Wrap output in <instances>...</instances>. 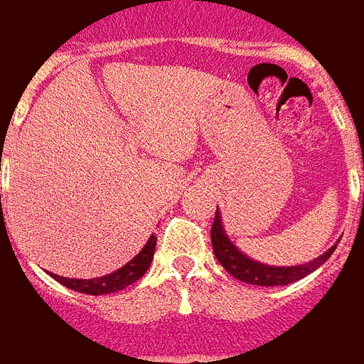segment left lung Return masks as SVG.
Instances as JSON below:
<instances>
[{
	"label": "left lung",
	"instance_id": "obj_1",
	"mask_svg": "<svg viewBox=\"0 0 364 364\" xmlns=\"http://www.w3.org/2000/svg\"><path fill=\"white\" fill-rule=\"evenodd\" d=\"M210 240H213L214 255L220 261L222 267L240 281L257 284V287H281V284L300 281L306 274H310L320 265H323L331 257V253L336 252V245H331L328 252L321 253L320 257L302 263V265H290V267H274L267 263H259V261L252 259L250 255H245L242 250H237L236 244H232V240L224 230L218 208H216L213 230H210Z\"/></svg>",
	"mask_w": 364,
	"mask_h": 364
}]
</instances>
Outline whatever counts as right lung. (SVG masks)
Wrapping results in <instances>:
<instances>
[{"instance_id":"right-lung-1","label":"right lung","mask_w":364,"mask_h":364,"mask_svg":"<svg viewBox=\"0 0 364 364\" xmlns=\"http://www.w3.org/2000/svg\"><path fill=\"white\" fill-rule=\"evenodd\" d=\"M156 242H158V237L150 236V240L142 247V252L138 253L134 259H130L127 265H122L117 271L97 277V279H66V277H60V274L54 273H50V277H54L56 281L62 282L68 289L75 290V292H83V294H91V296L111 294V292L127 289L128 284L142 279L144 273L150 269L151 259H154Z\"/></svg>"}]
</instances>
